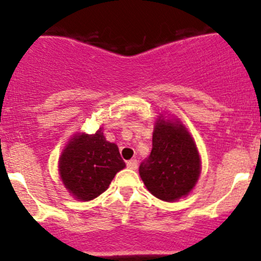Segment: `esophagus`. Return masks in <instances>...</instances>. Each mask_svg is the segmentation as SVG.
<instances>
[{
  "label": "esophagus",
  "instance_id": "obj_1",
  "mask_svg": "<svg viewBox=\"0 0 261 261\" xmlns=\"http://www.w3.org/2000/svg\"><path fill=\"white\" fill-rule=\"evenodd\" d=\"M126 164H127V168H130V169H133V170H135L136 168H138V162H136V159L128 160Z\"/></svg>",
  "mask_w": 261,
  "mask_h": 261
}]
</instances>
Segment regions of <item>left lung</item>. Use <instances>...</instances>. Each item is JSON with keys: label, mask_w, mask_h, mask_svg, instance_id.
<instances>
[{"label": "left lung", "mask_w": 261, "mask_h": 261, "mask_svg": "<svg viewBox=\"0 0 261 261\" xmlns=\"http://www.w3.org/2000/svg\"><path fill=\"white\" fill-rule=\"evenodd\" d=\"M201 160L193 139L183 125L159 118L152 134V149L139 173L152 196L173 202L187 196L198 180Z\"/></svg>", "instance_id": "8db88e82"}]
</instances>
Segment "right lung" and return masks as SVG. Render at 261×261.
<instances>
[{
  "instance_id": "add662e5",
  "label": "right lung",
  "mask_w": 261,
  "mask_h": 261,
  "mask_svg": "<svg viewBox=\"0 0 261 261\" xmlns=\"http://www.w3.org/2000/svg\"><path fill=\"white\" fill-rule=\"evenodd\" d=\"M125 168L116 144L109 143L101 130L82 134L69 141L59 160L65 188L81 201H91L109 188L116 173Z\"/></svg>"
}]
</instances>
